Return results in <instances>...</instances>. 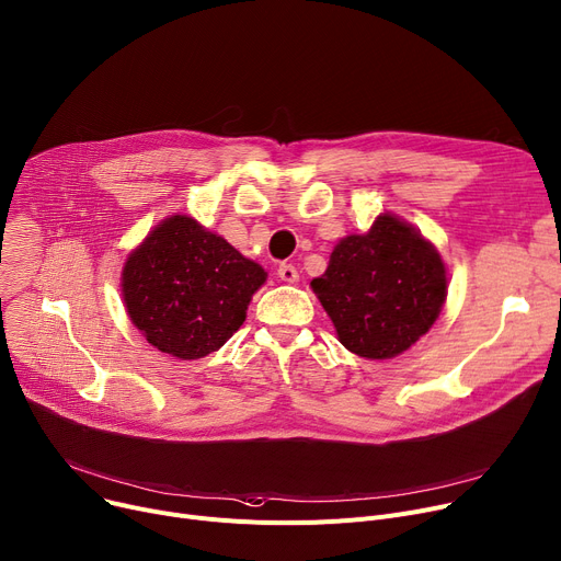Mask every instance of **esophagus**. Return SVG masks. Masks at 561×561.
<instances>
[{"label":"esophagus","mask_w":561,"mask_h":561,"mask_svg":"<svg viewBox=\"0 0 561 561\" xmlns=\"http://www.w3.org/2000/svg\"><path fill=\"white\" fill-rule=\"evenodd\" d=\"M277 275H279V279L286 282V284H295L297 279H300V275H297V268H295L293 264H282V266L277 268Z\"/></svg>","instance_id":"esophagus-1"}]
</instances>
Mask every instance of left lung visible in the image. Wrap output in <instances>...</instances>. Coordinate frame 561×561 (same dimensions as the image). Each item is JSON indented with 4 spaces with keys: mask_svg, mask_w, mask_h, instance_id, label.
<instances>
[{
    "mask_svg": "<svg viewBox=\"0 0 561 561\" xmlns=\"http://www.w3.org/2000/svg\"><path fill=\"white\" fill-rule=\"evenodd\" d=\"M446 282L437 248L399 216L381 214L369 232L339 241L311 288L339 341L356 356L383 360L433 327Z\"/></svg>",
    "mask_w": 561,
    "mask_h": 561,
    "instance_id": "1",
    "label": "left lung"
}]
</instances>
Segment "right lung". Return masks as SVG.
Returning <instances> with one entry per match:
<instances>
[{
	"mask_svg": "<svg viewBox=\"0 0 561 561\" xmlns=\"http://www.w3.org/2000/svg\"><path fill=\"white\" fill-rule=\"evenodd\" d=\"M266 271L184 214L164 218L128 254L122 295L144 339L180 360L226 345Z\"/></svg>",
	"mask_w": 561,
	"mask_h": 561,
	"instance_id": "right-lung-1",
	"label": "right lung"
}]
</instances>
